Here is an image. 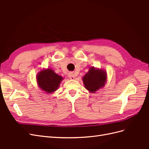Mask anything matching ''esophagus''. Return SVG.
Returning a JSON list of instances; mask_svg holds the SVG:
<instances>
[{
    "instance_id": "esophagus-1",
    "label": "esophagus",
    "mask_w": 149,
    "mask_h": 149,
    "mask_svg": "<svg viewBox=\"0 0 149 149\" xmlns=\"http://www.w3.org/2000/svg\"><path fill=\"white\" fill-rule=\"evenodd\" d=\"M68 77L71 79H72V80H73V79H74V74L73 73H70L69 74H68Z\"/></svg>"
}]
</instances>
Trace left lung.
Returning <instances> with one entry per match:
<instances>
[{
  "label": "left lung",
  "mask_w": 149,
  "mask_h": 149,
  "mask_svg": "<svg viewBox=\"0 0 149 149\" xmlns=\"http://www.w3.org/2000/svg\"><path fill=\"white\" fill-rule=\"evenodd\" d=\"M107 80V74L105 70L94 67L90 68L88 73L83 78L85 88L89 93H94L97 90L104 86Z\"/></svg>",
  "instance_id": "obj_1"
}]
</instances>
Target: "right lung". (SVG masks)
Listing matches in <instances>:
<instances>
[{
    "mask_svg": "<svg viewBox=\"0 0 149 149\" xmlns=\"http://www.w3.org/2000/svg\"><path fill=\"white\" fill-rule=\"evenodd\" d=\"M63 79L62 76L55 73L50 68L40 71L37 76V82L39 88L48 94L56 91Z\"/></svg>",
    "mask_w": 149,
    "mask_h": 149,
    "instance_id": "1",
    "label": "right lung"
}]
</instances>
